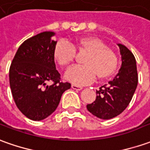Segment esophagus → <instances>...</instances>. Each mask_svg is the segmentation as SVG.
I'll list each match as a JSON object with an SVG mask.
<instances>
[{"label": "esophagus", "mask_w": 150, "mask_h": 150, "mask_svg": "<svg viewBox=\"0 0 150 150\" xmlns=\"http://www.w3.org/2000/svg\"><path fill=\"white\" fill-rule=\"evenodd\" d=\"M71 88H73V89H75V90H77V91H79V90H81L83 88L81 86H78V85H75V84H72Z\"/></svg>", "instance_id": "esophagus-1"}]
</instances>
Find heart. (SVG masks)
Returning <instances> with one entry per match:
<instances>
[{
	"label": "heart",
	"mask_w": 150,
	"mask_h": 150,
	"mask_svg": "<svg viewBox=\"0 0 150 150\" xmlns=\"http://www.w3.org/2000/svg\"><path fill=\"white\" fill-rule=\"evenodd\" d=\"M75 49L86 51L88 55L83 59V66H75L67 71L65 78L71 83L77 85L87 84L93 81L96 75L98 79H104L116 71V54L95 37L79 38L74 45L67 40L57 41L53 48L54 60L60 67H68L75 60Z\"/></svg>",
	"instance_id": "1"
}]
</instances>
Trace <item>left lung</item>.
<instances>
[{
  "mask_svg": "<svg viewBox=\"0 0 150 150\" xmlns=\"http://www.w3.org/2000/svg\"><path fill=\"white\" fill-rule=\"evenodd\" d=\"M122 55V66L117 75L108 84L96 90L95 101L87 105L89 112L97 117L108 120L121 114L127 108L138 83L136 62L126 47L118 44Z\"/></svg>",
  "mask_w": 150,
  "mask_h": 150,
  "instance_id": "8db88e82",
  "label": "left lung"
}]
</instances>
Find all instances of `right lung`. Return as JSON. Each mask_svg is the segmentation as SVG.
I'll return each instance as SVG.
<instances>
[{
    "label": "right lung",
    "instance_id": "obj_1",
    "mask_svg": "<svg viewBox=\"0 0 150 150\" xmlns=\"http://www.w3.org/2000/svg\"><path fill=\"white\" fill-rule=\"evenodd\" d=\"M53 32L46 31L25 40L19 46L10 67V85L19 110L33 121L47 118L57 109L70 83L61 82L56 69ZM47 82H53L47 86Z\"/></svg>",
    "mask_w": 150,
    "mask_h": 150
}]
</instances>
